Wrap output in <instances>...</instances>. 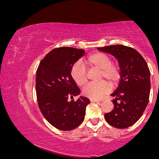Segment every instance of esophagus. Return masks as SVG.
Instances as JSON below:
<instances>
[{"mask_svg":"<svg viewBox=\"0 0 159 159\" xmlns=\"http://www.w3.org/2000/svg\"><path fill=\"white\" fill-rule=\"evenodd\" d=\"M91 102H94V103H100L101 101H99V100H97V99H91L90 100Z\"/></svg>","mask_w":159,"mask_h":159,"instance_id":"1","label":"esophagus"}]
</instances>
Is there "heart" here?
I'll return each mask as SVG.
<instances>
[{"instance_id":"b5f03b06","label":"heart","mask_w":159,"mask_h":159,"mask_svg":"<svg viewBox=\"0 0 159 159\" xmlns=\"http://www.w3.org/2000/svg\"><path fill=\"white\" fill-rule=\"evenodd\" d=\"M85 64L90 69L99 70L98 80L105 79L115 85L120 79V68L116 63L111 62V57L105 53L95 52L91 53L85 60ZM71 77L79 86H84L87 83L86 67L82 62H76L70 71ZM111 91V86L102 80L96 84H90L83 89L82 93L91 99H100Z\"/></svg>"}]
</instances>
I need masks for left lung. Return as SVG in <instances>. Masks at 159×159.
<instances>
[{"label": "left lung", "instance_id": "8db88e82", "mask_svg": "<svg viewBox=\"0 0 159 159\" xmlns=\"http://www.w3.org/2000/svg\"><path fill=\"white\" fill-rule=\"evenodd\" d=\"M117 58L120 68V81L111 96L114 109L106 113V121L119 129L127 128L141 117L148 104L150 70L142 55L129 47L115 44L99 48Z\"/></svg>", "mask_w": 159, "mask_h": 159}]
</instances>
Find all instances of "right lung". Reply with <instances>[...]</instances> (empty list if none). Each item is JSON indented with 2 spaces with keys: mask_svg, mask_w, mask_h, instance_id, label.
<instances>
[{
  "mask_svg": "<svg viewBox=\"0 0 159 159\" xmlns=\"http://www.w3.org/2000/svg\"><path fill=\"white\" fill-rule=\"evenodd\" d=\"M84 50L73 48L53 49L38 66L36 93L38 106L49 123L60 130L69 131L84 121L86 107L90 101L80 97V90L71 77V68L84 55Z\"/></svg>",
  "mask_w": 159,
  "mask_h": 159,
  "instance_id": "1",
  "label": "right lung"
}]
</instances>
